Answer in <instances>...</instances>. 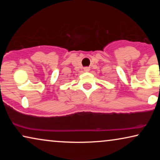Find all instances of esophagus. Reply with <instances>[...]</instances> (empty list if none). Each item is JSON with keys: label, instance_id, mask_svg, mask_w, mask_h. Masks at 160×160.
Masks as SVG:
<instances>
[{"label": "esophagus", "instance_id": "esophagus-1", "mask_svg": "<svg viewBox=\"0 0 160 160\" xmlns=\"http://www.w3.org/2000/svg\"><path fill=\"white\" fill-rule=\"evenodd\" d=\"M89 67H85V68H84V71H85V72H89Z\"/></svg>", "mask_w": 160, "mask_h": 160}]
</instances>
